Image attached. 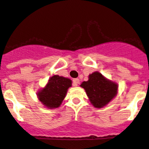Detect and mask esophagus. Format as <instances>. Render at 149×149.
Wrapping results in <instances>:
<instances>
[{"label":"esophagus","mask_w":149,"mask_h":149,"mask_svg":"<svg viewBox=\"0 0 149 149\" xmlns=\"http://www.w3.org/2000/svg\"><path fill=\"white\" fill-rule=\"evenodd\" d=\"M73 84H74V85L75 86H78V84H79V79H74L73 80Z\"/></svg>","instance_id":"obj_1"}]
</instances>
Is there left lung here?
Here are the masks:
<instances>
[{
    "label": "left lung",
    "mask_w": 149,
    "mask_h": 149,
    "mask_svg": "<svg viewBox=\"0 0 149 149\" xmlns=\"http://www.w3.org/2000/svg\"><path fill=\"white\" fill-rule=\"evenodd\" d=\"M86 91L91 103L98 108H102L117 94V84L105 79L99 72L89 76V80L81 84Z\"/></svg>",
    "instance_id": "obj_1"
}]
</instances>
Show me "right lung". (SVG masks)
<instances>
[{
  "instance_id": "obj_1",
  "label": "right lung",
  "mask_w": 149,
  "mask_h": 149,
  "mask_svg": "<svg viewBox=\"0 0 149 149\" xmlns=\"http://www.w3.org/2000/svg\"><path fill=\"white\" fill-rule=\"evenodd\" d=\"M72 81L67 78L55 75L49 80L47 86L38 93L39 100L49 108H58L65 97Z\"/></svg>"
}]
</instances>
